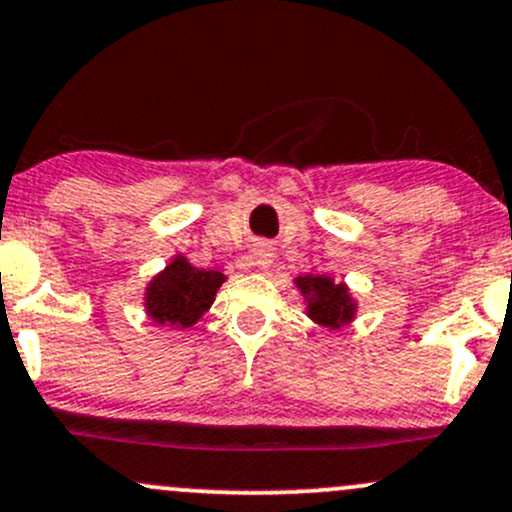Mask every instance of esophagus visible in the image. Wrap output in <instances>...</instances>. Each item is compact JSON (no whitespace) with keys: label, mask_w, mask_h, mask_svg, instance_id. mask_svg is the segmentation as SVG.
I'll use <instances>...</instances> for the list:
<instances>
[{"label":"esophagus","mask_w":512,"mask_h":512,"mask_svg":"<svg viewBox=\"0 0 512 512\" xmlns=\"http://www.w3.org/2000/svg\"><path fill=\"white\" fill-rule=\"evenodd\" d=\"M252 260H255V265L260 267V270H270V265L274 262V247L270 242H255L252 245Z\"/></svg>","instance_id":"obj_1"}]
</instances>
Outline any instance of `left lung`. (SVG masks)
<instances>
[{"mask_svg":"<svg viewBox=\"0 0 512 512\" xmlns=\"http://www.w3.org/2000/svg\"><path fill=\"white\" fill-rule=\"evenodd\" d=\"M294 284L306 301V316L314 324L336 331L355 319L358 301L346 282H333L328 274H299Z\"/></svg>","mask_w":512,"mask_h":512,"instance_id":"obj_1","label":"left lung"}]
</instances>
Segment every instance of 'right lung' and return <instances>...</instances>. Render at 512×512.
Masks as SVG:
<instances>
[{
    "mask_svg": "<svg viewBox=\"0 0 512 512\" xmlns=\"http://www.w3.org/2000/svg\"><path fill=\"white\" fill-rule=\"evenodd\" d=\"M225 274L198 270L184 255H176L144 289V311L159 326L191 328L211 309Z\"/></svg>",
    "mask_w": 512,
    "mask_h": 512,
    "instance_id": "1",
    "label": "right lung"
}]
</instances>
